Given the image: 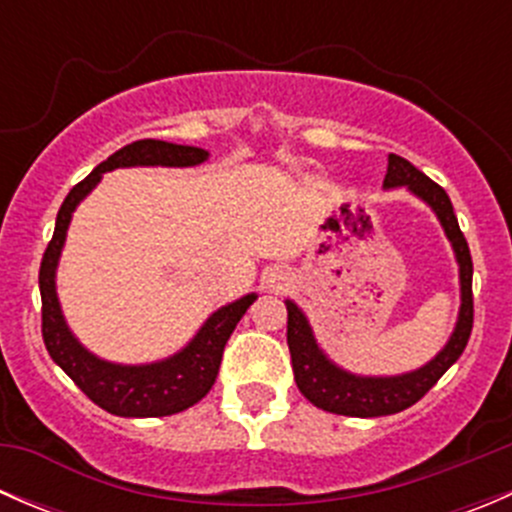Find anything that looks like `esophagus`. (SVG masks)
Instances as JSON below:
<instances>
[{"instance_id": "obj_1", "label": "esophagus", "mask_w": 512, "mask_h": 512, "mask_svg": "<svg viewBox=\"0 0 512 512\" xmlns=\"http://www.w3.org/2000/svg\"><path fill=\"white\" fill-rule=\"evenodd\" d=\"M282 280H285V277L272 275V277H270V287H280V285H282Z\"/></svg>"}]
</instances>
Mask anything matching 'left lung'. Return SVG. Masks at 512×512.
<instances>
[{
	"label": "left lung",
	"mask_w": 512,
	"mask_h": 512,
	"mask_svg": "<svg viewBox=\"0 0 512 512\" xmlns=\"http://www.w3.org/2000/svg\"><path fill=\"white\" fill-rule=\"evenodd\" d=\"M394 188H406L414 198L426 203L438 218V223H441L448 242H451L453 255H456L458 262V285H461V307H458L456 327H453L451 337L443 344L441 352L423 366H418V369L394 376H364L354 374V371L344 369L337 361L329 359V354L324 352L322 344L314 337V329L309 324L307 314L292 299H285L287 344L289 354H292L297 389L302 391L304 399H309L317 409L329 411V414L374 418L399 414V411L409 409L456 364L458 356L466 349L468 337H471L473 262L466 237H463L456 213H453L451 198H448L441 185L433 183L416 165H411L406 158L389 153L384 190Z\"/></svg>",
	"instance_id": "8db88e82"
}]
</instances>
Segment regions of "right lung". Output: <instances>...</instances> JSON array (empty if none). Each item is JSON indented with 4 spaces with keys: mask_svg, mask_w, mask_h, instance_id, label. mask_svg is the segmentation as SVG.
Listing matches in <instances>:
<instances>
[{
    "mask_svg": "<svg viewBox=\"0 0 512 512\" xmlns=\"http://www.w3.org/2000/svg\"><path fill=\"white\" fill-rule=\"evenodd\" d=\"M208 158L210 153L205 148L178 146V143L153 141V138L128 143L121 151L98 163L79 185H74L56 215L54 237L46 247L39 270L41 334H44L46 352L96 406L113 416H173L198 404L213 389L227 339L235 332L237 322L250 309L257 294L250 292L215 309L205 319L203 327L195 332V337L165 359L151 361V364H116V361L101 359L89 352L71 332L61 312L59 294H56V270H59L71 218L81 200L101 183L103 173H111L116 168H156V165L190 168V165L205 163Z\"/></svg>",
    "mask_w": 512,
    "mask_h": 512,
    "instance_id": "obj_1",
    "label": "right lung"
}]
</instances>
